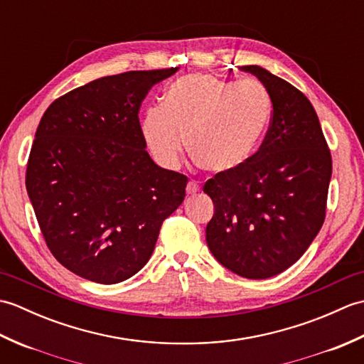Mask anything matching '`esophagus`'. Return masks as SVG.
I'll use <instances>...</instances> for the list:
<instances>
[{
	"mask_svg": "<svg viewBox=\"0 0 364 364\" xmlns=\"http://www.w3.org/2000/svg\"><path fill=\"white\" fill-rule=\"evenodd\" d=\"M198 191H200V188H198V184H197L196 181H189V183H188V186H186L188 196H194V194H197Z\"/></svg>",
	"mask_w": 364,
	"mask_h": 364,
	"instance_id": "obj_1",
	"label": "esophagus"
}]
</instances>
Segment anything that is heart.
<instances>
[{
  "mask_svg": "<svg viewBox=\"0 0 364 364\" xmlns=\"http://www.w3.org/2000/svg\"><path fill=\"white\" fill-rule=\"evenodd\" d=\"M272 105L259 82H236L192 73L170 84L164 106L145 111L142 134L159 166L176 170L188 149L215 175L236 173L257 154Z\"/></svg>",
  "mask_w": 364,
  "mask_h": 364,
  "instance_id": "heart-1",
  "label": "heart"
}]
</instances>
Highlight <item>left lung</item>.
I'll use <instances>...</instances> for the list:
<instances>
[{
    "label": "left lung",
    "instance_id": "8db88e82",
    "mask_svg": "<svg viewBox=\"0 0 364 364\" xmlns=\"http://www.w3.org/2000/svg\"><path fill=\"white\" fill-rule=\"evenodd\" d=\"M239 70L266 87L272 122L249 164L206 181L203 192L214 203L206 242L223 267L262 280L291 267L318 236L331 156L318 114L299 89L259 65Z\"/></svg>",
    "mask_w": 364,
    "mask_h": 364
}]
</instances>
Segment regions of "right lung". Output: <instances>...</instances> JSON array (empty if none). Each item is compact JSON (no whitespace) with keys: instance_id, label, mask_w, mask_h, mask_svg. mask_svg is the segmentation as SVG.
Returning <instances> with one entry per match:
<instances>
[{"instance_id":"add662e5","label":"right lung","mask_w":364,"mask_h":364,"mask_svg":"<svg viewBox=\"0 0 364 364\" xmlns=\"http://www.w3.org/2000/svg\"><path fill=\"white\" fill-rule=\"evenodd\" d=\"M176 70L103 76L53 102L38 123L28 196L54 258L86 280L137 274L186 196L188 178L154 164L139 123L149 90Z\"/></svg>"}]
</instances>
